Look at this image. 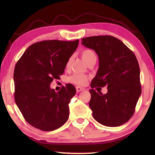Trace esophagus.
I'll list each match as a JSON object with an SVG mask.
<instances>
[{"label": "esophagus", "mask_w": 155, "mask_h": 155, "mask_svg": "<svg viewBox=\"0 0 155 155\" xmlns=\"http://www.w3.org/2000/svg\"><path fill=\"white\" fill-rule=\"evenodd\" d=\"M76 90H77V92H79V91H81L85 90V89L81 87H79V86H77V87H76Z\"/></svg>", "instance_id": "34e87169"}]
</instances>
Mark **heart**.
Masks as SVG:
<instances>
[{
	"label": "heart",
	"mask_w": 155,
	"mask_h": 155,
	"mask_svg": "<svg viewBox=\"0 0 155 155\" xmlns=\"http://www.w3.org/2000/svg\"><path fill=\"white\" fill-rule=\"evenodd\" d=\"M81 57L86 64H88L94 59H96V54L93 50L85 49L81 52ZM72 58H70L66 64V68H70L71 65ZM69 81L78 85H85L87 82V77L82 74H74L69 78Z\"/></svg>",
	"instance_id": "heart-1"
}]
</instances>
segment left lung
Instances as JSON below:
<instances>
[{"label":"left lung","mask_w":155,"mask_h":155,"mask_svg":"<svg viewBox=\"0 0 155 155\" xmlns=\"http://www.w3.org/2000/svg\"><path fill=\"white\" fill-rule=\"evenodd\" d=\"M81 44L98 54L99 68L91 83L89 106L94 118L106 127H114L128 122L135 112L141 94L140 70L133 51L115 37L91 36ZM107 87V93L93 89Z\"/></svg>","instance_id":"left-lung-1"}]
</instances>
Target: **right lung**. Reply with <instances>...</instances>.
<instances>
[{
  "mask_svg": "<svg viewBox=\"0 0 155 155\" xmlns=\"http://www.w3.org/2000/svg\"><path fill=\"white\" fill-rule=\"evenodd\" d=\"M78 40L41 41L31 45L15 64L14 98L28 124L44 131L56 130L69 117L68 104L76 94L72 84L56 92L50 85L64 74Z\"/></svg>",
  "mask_w": 155,
  "mask_h": 155,
  "instance_id": "obj_1",
  "label": "right lung"
}]
</instances>
